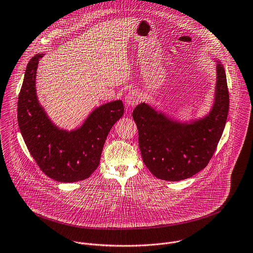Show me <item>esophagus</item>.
<instances>
[{"instance_id": "34e87169", "label": "esophagus", "mask_w": 253, "mask_h": 253, "mask_svg": "<svg viewBox=\"0 0 253 253\" xmlns=\"http://www.w3.org/2000/svg\"><path fill=\"white\" fill-rule=\"evenodd\" d=\"M140 101V94L136 91V90H134V89H132V90H129V92L127 93V95H126V97H125V102H126V104L128 105V106H134V105H136L138 102Z\"/></svg>"}]
</instances>
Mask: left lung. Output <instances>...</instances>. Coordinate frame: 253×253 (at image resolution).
<instances>
[{
    "label": "left lung",
    "mask_w": 253,
    "mask_h": 253,
    "mask_svg": "<svg viewBox=\"0 0 253 253\" xmlns=\"http://www.w3.org/2000/svg\"><path fill=\"white\" fill-rule=\"evenodd\" d=\"M214 104L204 118L181 123L145 102L133 119L139 132L143 162L157 177L168 181L189 178L205 169L222 137L229 112V90L223 65L217 64Z\"/></svg>",
    "instance_id": "8db88e82"
}]
</instances>
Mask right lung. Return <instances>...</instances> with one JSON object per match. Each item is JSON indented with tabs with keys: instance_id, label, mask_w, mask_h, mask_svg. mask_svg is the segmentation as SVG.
Wrapping results in <instances>:
<instances>
[{
	"instance_id": "1",
	"label": "right lung",
	"mask_w": 253,
	"mask_h": 253,
	"mask_svg": "<svg viewBox=\"0 0 253 253\" xmlns=\"http://www.w3.org/2000/svg\"><path fill=\"white\" fill-rule=\"evenodd\" d=\"M37 54L26 66L17 101V121L24 143L40 168L60 182L86 179L97 169L104 142L122 117L124 105L114 100L95 108L84 124L73 131L59 129L40 105L35 87Z\"/></svg>"
}]
</instances>
